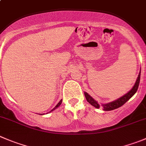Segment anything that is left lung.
<instances>
[{
    "mask_svg": "<svg viewBox=\"0 0 146 146\" xmlns=\"http://www.w3.org/2000/svg\"><path fill=\"white\" fill-rule=\"evenodd\" d=\"M140 78H141V70H140V73L138 74V78L136 79V81H135V84L134 86H133L132 88L126 93L125 94L124 96H121L119 98L116 99V100H113L112 102H110V103H105V104H99L98 103L97 100H95L93 97L90 96L88 93L86 92H84V95H85V97H86V100L87 101L90 103V105H92L93 106H94L95 108H99L100 106H102L103 108V111H113L114 109H116L118 108L119 107L122 106L123 105L125 104L135 93H136L137 90L138 88V86H139V83H140Z\"/></svg>",
    "mask_w": 146,
    "mask_h": 146,
    "instance_id": "left-lung-1",
    "label": "left lung"
}]
</instances>
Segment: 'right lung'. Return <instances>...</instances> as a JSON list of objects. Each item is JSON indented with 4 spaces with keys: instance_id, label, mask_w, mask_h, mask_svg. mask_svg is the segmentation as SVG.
Here are the masks:
<instances>
[{
    "instance_id": "obj_1",
    "label": "right lung",
    "mask_w": 146,
    "mask_h": 146,
    "mask_svg": "<svg viewBox=\"0 0 146 146\" xmlns=\"http://www.w3.org/2000/svg\"><path fill=\"white\" fill-rule=\"evenodd\" d=\"M61 103H62V100H60V101H59V103H58V104H57V105H56V106H55V108H53V109H52V110H51V111H50V112H52V111H54V110H56V108H58V107H59V106H60V104H61ZM50 112H49V113H50Z\"/></svg>"
}]
</instances>
